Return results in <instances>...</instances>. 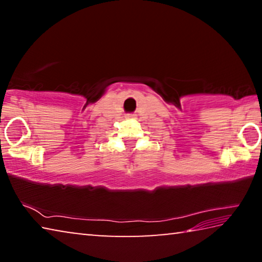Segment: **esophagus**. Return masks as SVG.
<instances>
[{
  "label": "esophagus",
  "mask_w": 262,
  "mask_h": 262,
  "mask_svg": "<svg viewBox=\"0 0 262 262\" xmlns=\"http://www.w3.org/2000/svg\"><path fill=\"white\" fill-rule=\"evenodd\" d=\"M129 117H133V115H132V114H130V115H129Z\"/></svg>",
  "instance_id": "obj_1"
}]
</instances>
